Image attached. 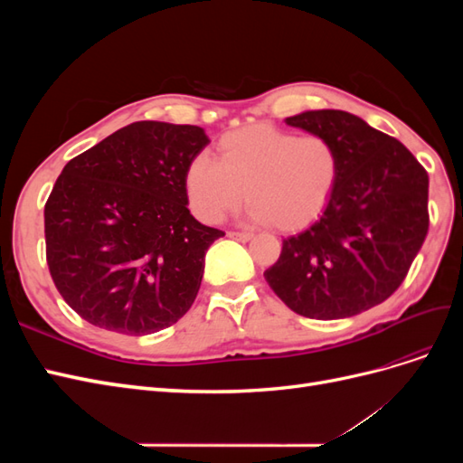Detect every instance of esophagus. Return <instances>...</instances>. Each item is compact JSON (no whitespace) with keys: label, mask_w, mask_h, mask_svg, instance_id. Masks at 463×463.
<instances>
[{"label":"esophagus","mask_w":463,"mask_h":463,"mask_svg":"<svg viewBox=\"0 0 463 463\" xmlns=\"http://www.w3.org/2000/svg\"><path fill=\"white\" fill-rule=\"evenodd\" d=\"M232 240H237V241H249V240H253V233H249V232H230L228 233Z\"/></svg>","instance_id":"esophagus-1"}]
</instances>
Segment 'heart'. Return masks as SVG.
I'll return each mask as SVG.
<instances>
[{"instance_id":"obj_1","label":"heart","mask_w":463,"mask_h":463,"mask_svg":"<svg viewBox=\"0 0 463 463\" xmlns=\"http://www.w3.org/2000/svg\"><path fill=\"white\" fill-rule=\"evenodd\" d=\"M220 158L199 152L185 170L193 214L218 223L247 194L249 218L282 232L309 226L326 208L340 174L330 138L249 125L220 138Z\"/></svg>"}]
</instances>
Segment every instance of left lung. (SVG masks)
<instances>
[{"label":"left lung","instance_id":"obj_1","mask_svg":"<svg viewBox=\"0 0 463 463\" xmlns=\"http://www.w3.org/2000/svg\"><path fill=\"white\" fill-rule=\"evenodd\" d=\"M284 121L330 138L340 174L318 220L286 237L264 278L298 315L354 317L388 299L421 249L429 175L394 137L349 111L307 109Z\"/></svg>","mask_w":463,"mask_h":463}]
</instances>
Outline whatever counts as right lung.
<instances>
[{
  "mask_svg": "<svg viewBox=\"0 0 463 463\" xmlns=\"http://www.w3.org/2000/svg\"><path fill=\"white\" fill-rule=\"evenodd\" d=\"M208 143L197 125L135 121L63 167L44 208L46 257L90 325L146 335L191 309L223 235L187 208L185 170Z\"/></svg>",
  "mask_w": 463,
  "mask_h": 463,
  "instance_id": "add662e5",
  "label": "right lung"
}]
</instances>
